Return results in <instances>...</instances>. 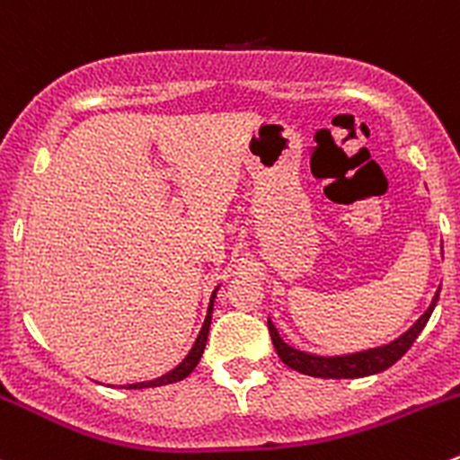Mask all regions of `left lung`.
<instances>
[{
	"instance_id": "8db88e82",
	"label": "left lung",
	"mask_w": 460,
	"mask_h": 460,
	"mask_svg": "<svg viewBox=\"0 0 460 460\" xmlns=\"http://www.w3.org/2000/svg\"><path fill=\"white\" fill-rule=\"evenodd\" d=\"M440 288L436 290L434 299H431L429 308L420 315V320H416V324L402 333L400 338H395L394 342L383 344V347L367 349V351L349 353V356H313V353L299 351L293 349L290 344H286L279 338V331L275 329L270 320H268V331H270L272 344H275L277 356L281 358L284 365H288L290 369L299 371V374L313 376V378H365V376L380 374V371L389 369L391 365L400 360L404 353L411 349V344L416 342V338L420 335V331L425 329V324L429 322L431 311H434L436 302H438Z\"/></svg>"
}]
</instances>
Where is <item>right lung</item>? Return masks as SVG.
Returning a JSON list of instances; mask_svg holds the SVG:
<instances>
[{
    "instance_id": "add662e5",
    "label": "right lung",
    "mask_w": 460,
    "mask_h": 460,
    "mask_svg": "<svg viewBox=\"0 0 460 460\" xmlns=\"http://www.w3.org/2000/svg\"><path fill=\"white\" fill-rule=\"evenodd\" d=\"M219 290V288H217ZM217 290L212 293L210 297V306H208V315H206V322H203L201 331H199V338L197 342H194V347L190 349L188 356L183 358V362H181L179 367H174V369L170 371V374L161 376V378L156 380H149V383H136V385H125V389H147V386H163V385H172V383H179V380L188 378L190 374L194 371V367L199 365V360H201L203 356V349H206V342H208V333H210V322H212V306H215V297H217Z\"/></svg>"
}]
</instances>
